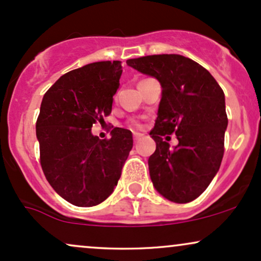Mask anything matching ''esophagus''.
I'll return each mask as SVG.
<instances>
[{"label": "esophagus", "instance_id": "esophagus-1", "mask_svg": "<svg viewBox=\"0 0 261 261\" xmlns=\"http://www.w3.org/2000/svg\"><path fill=\"white\" fill-rule=\"evenodd\" d=\"M142 136H143L142 134H140V133H134V141H135V142H137V141L142 139Z\"/></svg>", "mask_w": 261, "mask_h": 261}]
</instances>
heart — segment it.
Returning <instances> with one entry per match:
<instances>
[{
	"label": "heart",
	"mask_w": 261,
	"mask_h": 261,
	"mask_svg": "<svg viewBox=\"0 0 261 261\" xmlns=\"http://www.w3.org/2000/svg\"><path fill=\"white\" fill-rule=\"evenodd\" d=\"M130 126L134 127V128H139V127H141V122L137 121V120H131L130 121Z\"/></svg>",
	"instance_id": "1"
}]
</instances>
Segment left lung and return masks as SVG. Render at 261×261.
I'll return each instance as SVG.
<instances>
[{
  "instance_id": "8db88e82",
  "label": "left lung",
  "mask_w": 261,
  "mask_h": 261,
  "mask_svg": "<svg viewBox=\"0 0 261 261\" xmlns=\"http://www.w3.org/2000/svg\"><path fill=\"white\" fill-rule=\"evenodd\" d=\"M126 64L162 86L157 120L149 133L155 141L148 158L155 190L173 202L193 201L208 187L223 158L228 119L222 88L206 68L181 55H149ZM172 133L179 141L174 149L163 141Z\"/></svg>"
}]
</instances>
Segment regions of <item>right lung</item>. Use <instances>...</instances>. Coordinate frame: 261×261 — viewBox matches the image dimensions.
<instances>
[{"mask_svg":"<svg viewBox=\"0 0 261 261\" xmlns=\"http://www.w3.org/2000/svg\"><path fill=\"white\" fill-rule=\"evenodd\" d=\"M121 61H99L65 73L44 94L37 120L45 178L66 201L81 207L103 202L114 191L133 148V134L114 127L110 139L91 128L112 113Z\"/></svg>","mask_w":261,"mask_h":261,"instance_id":"right-lung-1","label":"right lung"}]
</instances>
